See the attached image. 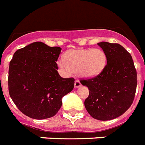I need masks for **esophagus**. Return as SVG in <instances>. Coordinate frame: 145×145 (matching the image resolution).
<instances>
[{
    "label": "esophagus",
    "instance_id": "obj_1",
    "mask_svg": "<svg viewBox=\"0 0 145 145\" xmlns=\"http://www.w3.org/2000/svg\"><path fill=\"white\" fill-rule=\"evenodd\" d=\"M82 85V84H81V82H79V80H76L75 81V84H74V87H75V88H79L80 86Z\"/></svg>",
    "mask_w": 145,
    "mask_h": 145
}]
</instances>
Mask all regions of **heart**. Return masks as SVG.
<instances>
[{"instance_id": "b5f03b06", "label": "heart", "mask_w": 145, "mask_h": 145, "mask_svg": "<svg viewBox=\"0 0 145 145\" xmlns=\"http://www.w3.org/2000/svg\"><path fill=\"white\" fill-rule=\"evenodd\" d=\"M107 63V57L100 48L75 49L68 52L66 59L57 61L59 68L67 75L78 72L83 78H93L102 72Z\"/></svg>"}]
</instances>
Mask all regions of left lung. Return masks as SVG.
Returning <instances> with one entry per match:
<instances>
[{
	"label": "left lung",
	"mask_w": 145,
	"mask_h": 145,
	"mask_svg": "<svg viewBox=\"0 0 145 145\" xmlns=\"http://www.w3.org/2000/svg\"><path fill=\"white\" fill-rule=\"evenodd\" d=\"M97 44L106 54L107 64L98 76L80 82L89 89L84 106L90 115L97 120H109L122 115L131 106L137 72L131 54L120 44Z\"/></svg>",
	"instance_id": "obj_1"
}]
</instances>
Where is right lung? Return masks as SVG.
Wrapping results in <instances>:
<instances>
[{
	"label": "right lung",
	"mask_w": 145,
	"mask_h": 145,
	"mask_svg": "<svg viewBox=\"0 0 145 145\" xmlns=\"http://www.w3.org/2000/svg\"><path fill=\"white\" fill-rule=\"evenodd\" d=\"M61 48L35 42L14 53L10 62L8 87L11 99L29 118H49L57 113L62 98L74 88L73 78L57 71Z\"/></svg>",
	"instance_id": "right-lung-1"
}]
</instances>
